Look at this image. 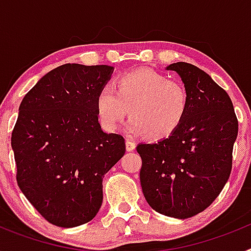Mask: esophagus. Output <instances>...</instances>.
Wrapping results in <instances>:
<instances>
[{"mask_svg": "<svg viewBox=\"0 0 251 251\" xmlns=\"http://www.w3.org/2000/svg\"><path fill=\"white\" fill-rule=\"evenodd\" d=\"M134 148H136V143H134L132 139H127V141H126V150H127L128 152H132Z\"/></svg>", "mask_w": 251, "mask_h": 251, "instance_id": "1", "label": "esophagus"}]
</instances>
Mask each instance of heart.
I'll list each match as a JSON object with an SVG mask.
<instances>
[{
  "instance_id": "heart-1",
  "label": "heart",
  "mask_w": 251,
  "mask_h": 251,
  "mask_svg": "<svg viewBox=\"0 0 251 251\" xmlns=\"http://www.w3.org/2000/svg\"><path fill=\"white\" fill-rule=\"evenodd\" d=\"M95 106L106 132L118 129L129 112L132 119L128 127L132 132L163 139L176 132L185 119L188 97L181 83L142 69L119 76L115 89L104 85L97 95Z\"/></svg>"
}]
</instances>
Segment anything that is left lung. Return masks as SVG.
<instances>
[{
    "mask_svg": "<svg viewBox=\"0 0 251 251\" xmlns=\"http://www.w3.org/2000/svg\"><path fill=\"white\" fill-rule=\"evenodd\" d=\"M178 74L188 97L176 132L156 143L137 146L142 191L148 205L175 219L200 214L229 179L238 119L227 93L192 64L166 66Z\"/></svg>",
    "mask_w": 251,
    "mask_h": 251,
    "instance_id": "obj_1",
    "label": "left lung"
}]
</instances>
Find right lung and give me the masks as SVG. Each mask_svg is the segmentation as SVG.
Wrapping results in <instances>:
<instances>
[{"label":"right lung","mask_w":251,"mask_h":251,"mask_svg":"<svg viewBox=\"0 0 251 251\" xmlns=\"http://www.w3.org/2000/svg\"><path fill=\"white\" fill-rule=\"evenodd\" d=\"M113 72L109 65L64 64L20 104L11 137L17 183L52 225L75 227L94 219L104 175L126 152L121 134L103 132L95 106Z\"/></svg>","instance_id":"obj_1"}]
</instances>
